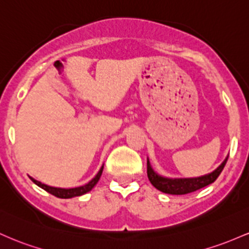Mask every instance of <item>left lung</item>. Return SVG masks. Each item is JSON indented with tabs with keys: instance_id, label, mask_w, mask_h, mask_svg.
I'll use <instances>...</instances> for the list:
<instances>
[{
	"instance_id": "left-lung-1",
	"label": "left lung",
	"mask_w": 249,
	"mask_h": 249,
	"mask_svg": "<svg viewBox=\"0 0 249 249\" xmlns=\"http://www.w3.org/2000/svg\"><path fill=\"white\" fill-rule=\"evenodd\" d=\"M228 160V155L226 156L222 163L214 169L213 172L208 173V174L201 175L196 178H167L162 177V175L156 173L153 169L152 164H150L149 159L147 158V175L149 178L150 183L155 187L156 189L166 194L172 195H182L188 194V193L195 192L197 189L203 188V187L211 185L216 180L217 177L221 174L223 167H225L226 162Z\"/></svg>"
}]
</instances>
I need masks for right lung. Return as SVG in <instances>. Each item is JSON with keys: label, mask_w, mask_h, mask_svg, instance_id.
<instances>
[{"label": "right lung", "mask_w": 249, "mask_h": 249, "mask_svg": "<svg viewBox=\"0 0 249 249\" xmlns=\"http://www.w3.org/2000/svg\"><path fill=\"white\" fill-rule=\"evenodd\" d=\"M102 172H103V164H102L101 168H100L99 172H97V174L95 175V177L91 178L88 183H86V185H83V186L74 187V188H60V187H52L48 185H44V183L40 182V181L35 180L34 178H32V177H29V178H30V180L35 183V185L41 187L42 189H44L46 192L50 193V194H53L54 196L60 197V199H71V197L81 196V195L90 192L91 189L94 188V186L99 182L100 178H101V175H102Z\"/></svg>", "instance_id": "add662e5"}]
</instances>
